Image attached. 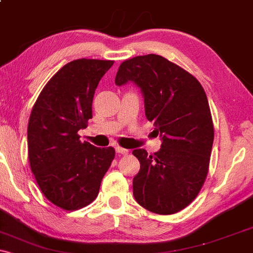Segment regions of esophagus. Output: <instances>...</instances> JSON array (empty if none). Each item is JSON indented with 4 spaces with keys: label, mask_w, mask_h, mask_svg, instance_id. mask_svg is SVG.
Segmentation results:
<instances>
[{
    "label": "esophagus",
    "mask_w": 253,
    "mask_h": 253,
    "mask_svg": "<svg viewBox=\"0 0 253 253\" xmlns=\"http://www.w3.org/2000/svg\"><path fill=\"white\" fill-rule=\"evenodd\" d=\"M115 150H117V153H119V155H128V150L124 149V147L117 146L115 147Z\"/></svg>",
    "instance_id": "1"
}]
</instances>
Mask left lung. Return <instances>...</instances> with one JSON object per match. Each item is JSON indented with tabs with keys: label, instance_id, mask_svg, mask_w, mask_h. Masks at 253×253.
<instances>
[{
	"label": "left lung",
	"instance_id": "left-lung-1",
	"mask_svg": "<svg viewBox=\"0 0 253 253\" xmlns=\"http://www.w3.org/2000/svg\"><path fill=\"white\" fill-rule=\"evenodd\" d=\"M128 81L140 88L147 120L162 136L158 152L133 151L140 163L133 195L152 213L175 214L199 195L210 169L214 126L207 95L193 75L158 54L121 63L115 84Z\"/></svg>",
	"mask_w": 253,
	"mask_h": 253
}]
</instances>
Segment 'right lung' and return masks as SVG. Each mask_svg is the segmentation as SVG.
Returning <instances> with one entry per match:
<instances>
[{"mask_svg":"<svg viewBox=\"0 0 253 253\" xmlns=\"http://www.w3.org/2000/svg\"><path fill=\"white\" fill-rule=\"evenodd\" d=\"M113 60L82 59L65 64L46 83L32 108L27 141L31 170L43 196L64 211L94 201L115 157L107 149L81 143L78 130L92 118V98Z\"/></svg>","mask_w":253,"mask_h":253,"instance_id":"right-lung-1","label":"right lung"}]
</instances>
